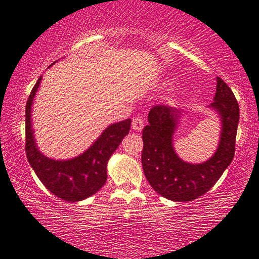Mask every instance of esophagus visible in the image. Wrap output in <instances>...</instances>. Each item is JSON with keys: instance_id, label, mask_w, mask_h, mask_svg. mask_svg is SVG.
<instances>
[{"instance_id": "34e87169", "label": "esophagus", "mask_w": 259, "mask_h": 259, "mask_svg": "<svg viewBox=\"0 0 259 259\" xmlns=\"http://www.w3.org/2000/svg\"><path fill=\"white\" fill-rule=\"evenodd\" d=\"M132 128L135 131V132H140V131L143 128V119L141 117H137L133 119Z\"/></svg>"}]
</instances>
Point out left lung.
Masks as SVG:
<instances>
[{
    "label": "left lung",
    "mask_w": 259,
    "mask_h": 259,
    "mask_svg": "<svg viewBox=\"0 0 259 259\" xmlns=\"http://www.w3.org/2000/svg\"><path fill=\"white\" fill-rule=\"evenodd\" d=\"M208 109L220 119V140L213 156L202 163L183 161L174 148L180 110L156 105L149 111V124L142 132V168L150 186L169 200L191 201L205 194L233 161L240 109L233 91L220 77Z\"/></svg>",
    "instance_id": "obj_1"
}]
</instances>
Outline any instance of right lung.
Here are the masks:
<instances>
[{
    "label": "right lung",
    "instance_id": "add662e5",
    "mask_svg": "<svg viewBox=\"0 0 259 259\" xmlns=\"http://www.w3.org/2000/svg\"><path fill=\"white\" fill-rule=\"evenodd\" d=\"M41 77L38 78L31 91L25 107V152L27 161L39 180L54 196L69 202L84 200L105 184L107 162L122 139L128 134L132 120L126 119L109 125L97 140L76 157L69 160H54L47 157L38 148L32 126V104L40 85Z\"/></svg>",
    "mask_w": 259,
    "mask_h": 259
}]
</instances>
